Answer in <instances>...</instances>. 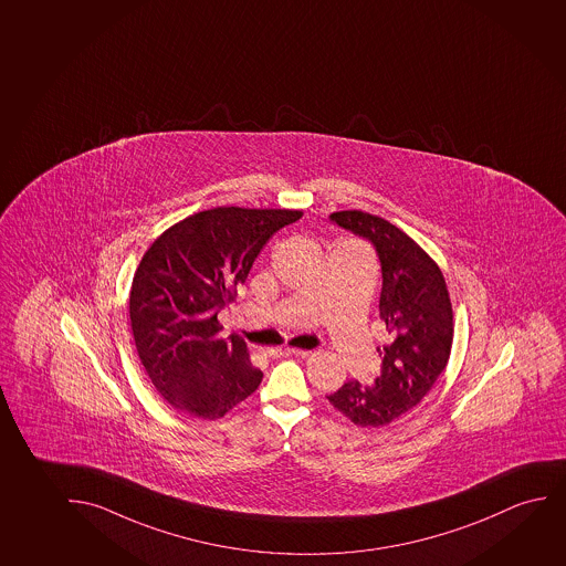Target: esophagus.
<instances>
[{
	"label": "esophagus",
	"instance_id": "esophagus-1",
	"mask_svg": "<svg viewBox=\"0 0 566 566\" xmlns=\"http://www.w3.org/2000/svg\"><path fill=\"white\" fill-rule=\"evenodd\" d=\"M270 357H304L308 355V350L293 349V347H275V349L268 350Z\"/></svg>",
	"mask_w": 566,
	"mask_h": 566
}]
</instances>
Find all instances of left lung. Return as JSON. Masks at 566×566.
<instances>
[{"label":"left lung","instance_id":"obj_1","mask_svg":"<svg viewBox=\"0 0 566 566\" xmlns=\"http://www.w3.org/2000/svg\"><path fill=\"white\" fill-rule=\"evenodd\" d=\"M329 219L375 244L382 265L380 319L391 342L378 349L382 375L375 384L349 380L327 399L357 427L378 429L411 411L447 368L452 303L438 263L396 224L358 209Z\"/></svg>","mask_w":566,"mask_h":566}]
</instances>
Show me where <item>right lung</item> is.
Masks as SVG:
<instances>
[{"instance_id": "obj_1", "label": "right lung", "mask_w": 566, "mask_h": 566, "mask_svg": "<svg viewBox=\"0 0 566 566\" xmlns=\"http://www.w3.org/2000/svg\"><path fill=\"white\" fill-rule=\"evenodd\" d=\"M295 209L213 208L186 217L147 248L129 291L137 355L170 406L219 419L252 396L263 373L239 335L221 337L217 312L237 296L273 232Z\"/></svg>"}]
</instances>
